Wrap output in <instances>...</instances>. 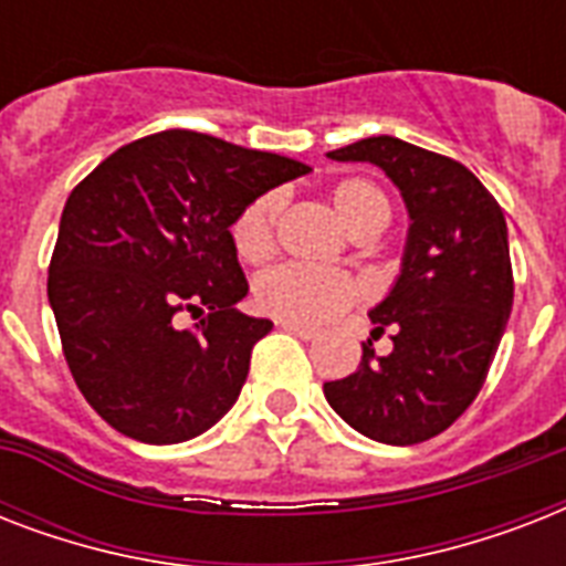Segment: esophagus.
Here are the masks:
<instances>
[{
    "mask_svg": "<svg viewBox=\"0 0 566 566\" xmlns=\"http://www.w3.org/2000/svg\"><path fill=\"white\" fill-rule=\"evenodd\" d=\"M279 326H282L284 332H291V335L302 337V340H314V337H317V332H314V328L300 326V323H287V319H282V323H279Z\"/></svg>",
    "mask_w": 566,
    "mask_h": 566,
    "instance_id": "34e87169",
    "label": "esophagus"
}]
</instances>
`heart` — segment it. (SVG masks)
Returning <instances> with one entry per match:
<instances>
[{
    "instance_id": "obj_1",
    "label": "heart",
    "mask_w": 566,
    "mask_h": 566,
    "mask_svg": "<svg viewBox=\"0 0 566 566\" xmlns=\"http://www.w3.org/2000/svg\"><path fill=\"white\" fill-rule=\"evenodd\" d=\"M332 205L349 231L367 226H387L390 205L385 193L367 179H344L332 188ZM282 199L264 193L252 199L231 222V247L247 264H261L275 249V220ZM358 300V284L340 270L308 264H282L264 273L255 284V302L275 319L319 326L337 317Z\"/></svg>"
}]
</instances>
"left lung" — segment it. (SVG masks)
I'll return each instance as SVG.
<instances>
[{"label": "left lung", "instance_id": "8db88e82", "mask_svg": "<svg viewBox=\"0 0 566 566\" xmlns=\"http://www.w3.org/2000/svg\"><path fill=\"white\" fill-rule=\"evenodd\" d=\"M328 158L385 170L411 226L394 287L370 311L373 335L394 326V353L376 355L367 340L361 367L323 394L364 438L422 443L473 405L509 323L505 213L464 164L399 137H367Z\"/></svg>", "mask_w": 566, "mask_h": 566}]
</instances>
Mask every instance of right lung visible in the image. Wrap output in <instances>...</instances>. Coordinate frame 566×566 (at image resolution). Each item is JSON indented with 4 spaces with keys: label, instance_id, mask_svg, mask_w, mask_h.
<instances>
[{
    "label": "right lung",
    "instance_id": "right-lung-1",
    "mask_svg": "<svg viewBox=\"0 0 566 566\" xmlns=\"http://www.w3.org/2000/svg\"><path fill=\"white\" fill-rule=\"evenodd\" d=\"M311 167L199 132L140 137L75 185L49 264V305L75 385L140 443H181L238 402L273 328L249 293L231 222ZM193 313V329L180 314Z\"/></svg>",
    "mask_w": 566,
    "mask_h": 566
}]
</instances>
